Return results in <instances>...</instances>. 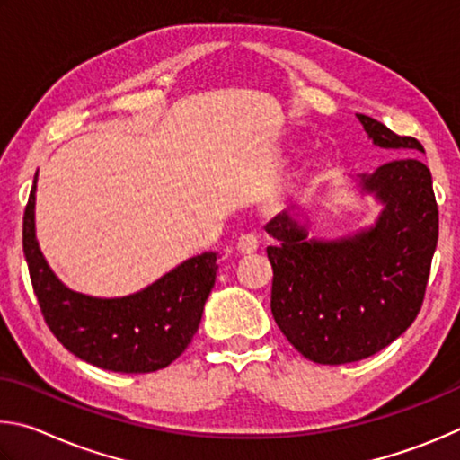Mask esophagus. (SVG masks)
<instances>
[{"mask_svg":"<svg viewBox=\"0 0 460 460\" xmlns=\"http://www.w3.org/2000/svg\"><path fill=\"white\" fill-rule=\"evenodd\" d=\"M236 251L240 252V254H244V256H251V254H254L256 251H259V240H256L254 236H243L238 240V244H236Z\"/></svg>","mask_w":460,"mask_h":460,"instance_id":"esophagus-1","label":"esophagus"}]
</instances>
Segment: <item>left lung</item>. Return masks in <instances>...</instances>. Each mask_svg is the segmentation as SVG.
Segmentation results:
<instances>
[{
	"label": "left lung",
	"instance_id": "obj_1",
	"mask_svg": "<svg viewBox=\"0 0 460 460\" xmlns=\"http://www.w3.org/2000/svg\"><path fill=\"white\" fill-rule=\"evenodd\" d=\"M356 117L376 147L424 153L412 137ZM351 188L380 206L364 228L321 238L317 222L296 206L267 226L277 240L267 248L272 317L301 356L325 366L374 356L412 325L438 240L432 175L422 159L390 161L351 177Z\"/></svg>",
	"mask_w": 460,
	"mask_h": 460
}]
</instances>
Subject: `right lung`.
<instances>
[{
	"instance_id": "right-lung-1",
	"label": "right lung",
	"mask_w": 460,
	"mask_h": 460,
	"mask_svg": "<svg viewBox=\"0 0 460 460\" xmlns=\"http://www.w3.org/2000/svg\"><path fill=\"white\" fill-rule=\"evenodd\" d=\"M36 183L38 172L23 214V256L40 309L56 340L86 364L109 372L147 374L167 367L198 332L220 254L191 256L125 296L75 291L62 283L40 248Z\"/></svg>"
}]
</instances>
